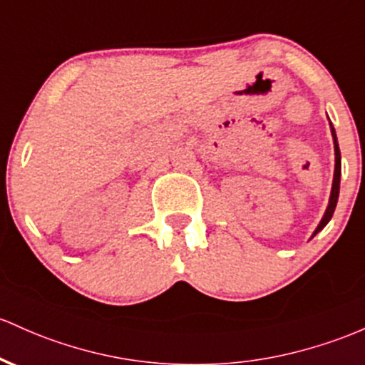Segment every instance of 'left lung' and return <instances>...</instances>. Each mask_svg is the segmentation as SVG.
<instances>
[{"instance_id":"left-lung-1","label":"left lung","mask_w":365,"mask_h":365,"mask_svg":"<svg viewBox=\"0 0 365 365\" xmlns=\"http://www.w3.org/2000/svg\"><path fill=\"white\" fill-rule=\"evenodd\" d=\"M331 126V135H332V142H334V178H332V189H331V195H329V204L326 207V213H324L322 220L317 225V228L314 230L310 239H314L315 235L322 230L324 227L329 223V220L332 218V213L336 210V204H338V197H339V180H341V152H339V145H338V138H336V131L332 123H329Z\"/></svg>"}]
</instances>
